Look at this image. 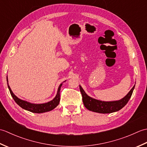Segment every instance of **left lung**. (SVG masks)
I'll return each instance as SVG.
<instances>
[{"mask_svg": "<svg viewBox=\"0 0 147 147\" xmlns=\"http://www.w3.org/2000/svg\"><path fill=\"white\" fill-rule=\"evenodd\" d=\"M135 86V85L133 87L131 90L124 98L119 100L111 102H104L93 98L86 94L80 85V89L82 95L84 105L88 110L98 112V113L109 114L119 111L126 105L132 95Z\"/></svg>", "mask_w": 147, "mask_h": 147, "instance_id": "obj_1", "label": "left lung"}]
</instances>
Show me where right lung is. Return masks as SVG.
Instances as JSON below:
<instances>
[{"label": "right lung", "instance_id": "add662e5", "mask_svg": "<svg viewBox=\"0 0 147 147\" xmlns=\"http://www.w3.org/2000/svg\"><path fill=\"white\" fill-rule=\"evenodd\" d=\"M7 85H8L9 92H10L11 95L12 96L13 99L14 100L16 103L18 105H20L21 108H23V109H25L26 111L33 112V113H43V112H49L53 110V109L57 107L59 104V102H60V90H61L62 83H61V85H59L57 95H56L55 98L53 99L52 100L50 101L47 103H44V104H32V103L23 100H21L19 98H18L17 96L14 94L13 92H12L10 86H9L7 77Z\"/></svg>", "mask_w": 147, "mask_h": 147}]
</instances>
